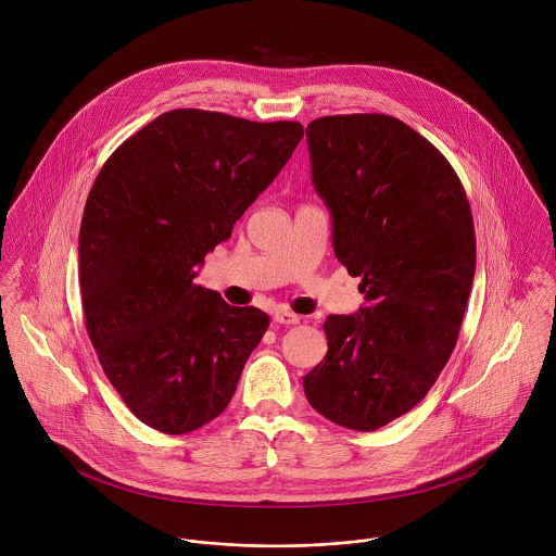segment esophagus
I'll use <instances>...</instances> for the list:
<instances>
[{
  "mask_svg": "<svg viewBox=\"0 0 556 556\" xmlns=\"http://www.w3.org/2000/svg\"><path fill=\"white\" fill-rule=\"evenodd\" d=\"M274 320L282 323V325H298L300 317L295 313H289V311H276L274 313Z\"/></svg>",
  "mask_w": 556,
  "mask_h": 556,
  "instance_id": "34e87169",
  "label": "esophagus"
}]
</instances>
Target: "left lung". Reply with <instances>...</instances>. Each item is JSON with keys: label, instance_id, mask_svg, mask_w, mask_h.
Instances as JSON below:
<instances>
[{"label": "left lung", "instance_id": "obj_1", "mask_svg": "<svg viewBox=\"0 0 556 556\" xmlns=\"http://www.w3.org/2000/svg\"><path fill=\"white\" fill-rule=\"evenodd\" d=\"M311 173L336 258L366 304L329 315L327 355L304 377L313 408L372 432L410 410L445 368L476 276V229L445 156L392 115L318 117Z\"/></svg>", "mask_w": 556, "mask_h": 556}]
</instances>
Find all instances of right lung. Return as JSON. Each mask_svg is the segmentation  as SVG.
Wrapping results in <instances>:
<instances>
[{"label": "right lung", "instance_id": "add662e5", "mask_svg": "<svg viewBox=\"0 0 556 556\" xmlns=\"http://www.w3.org/2000/svg\"><path fill=\"white\" fill-rule=\"evenodd\" d=\"M302 137L298 122L175 109L100 168L80 220L85 327L111 386L150 428L192 432L236 394L269 317L194 278Z\"/></svg>", "mask_w": 556, "mask_h": 556}]
</instances>
